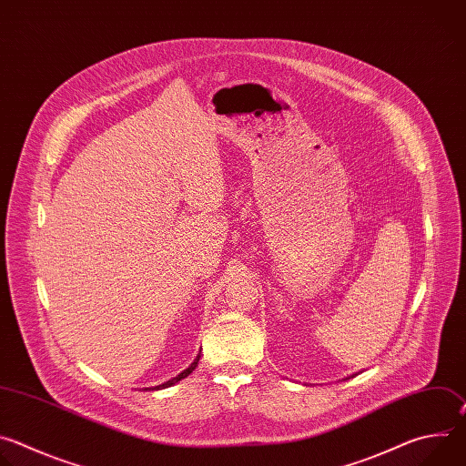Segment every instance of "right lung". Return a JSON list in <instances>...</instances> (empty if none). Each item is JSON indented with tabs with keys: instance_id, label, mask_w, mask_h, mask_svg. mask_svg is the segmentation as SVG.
<instances>
[{
	"instance_id": "add662e5",
	"label": "right lung",
	"mask_w": 466,
	"mask_h": 466,
	"mask_svg": "<svg viewBox=\"0 0 466 466\" xmlns=\"http://www.w3.org/2000/svg\"><path fill=\"white\" fill-rule=\"evenodd\" d=\"M198 358H201V356H197L195 360H193V363L186 369V370H182L178 376H175V378H171V380H167V381H164L162 385H157V387H151V389H166V387H171V385H175L177 381H180L182 378H186V376H189L193 370H195V367H197V363H198ZM149 389V390H151Z\"/></svg>"
}]
</instances>
